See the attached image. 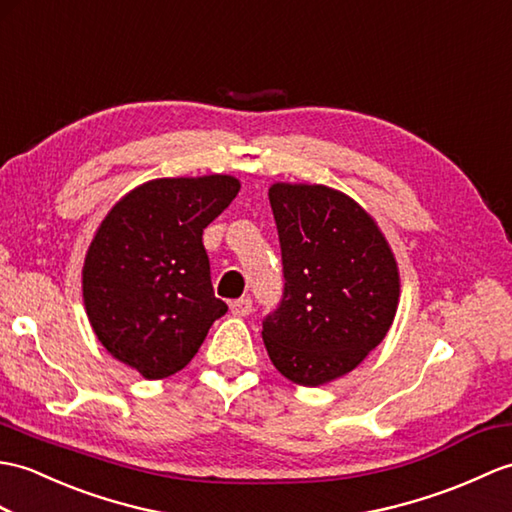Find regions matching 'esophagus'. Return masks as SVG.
<instances>
[{
    "label": "esophagus",
    "mask_w": 512,
    "mask_h": 512,
    "mask_svg": "<svg viewBox=\"0 0 512 512\" xmlns=\"http://www.w3.org/2000/svg\"><path fill=\"white\" fill-rule=\"evenodd\" d=\"M231 312L235 316H248L253 312V299L251 296H242V299L231 301Z\"/></svg>",
    "instance_id": "34e87169"
}]
</instances>
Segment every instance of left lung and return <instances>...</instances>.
<instances>
[{
  "mask_svg": "<svg viewBox=\"0 0 512 512\" xmlns=\"http://www.w3.org/2000/svg\"><path fill=\"white\" fill-rule=\"evenodd\" d=\"M283 296L264 318L277 371L301 386L347 375L382 342L399 303V270L375 220L325 185L275 183Z\"/></svg>",
  "mask_w": 512,
  "mask_h": 512,
  "instance_id": "1",
  "label": "left lung"
}]
</instances>
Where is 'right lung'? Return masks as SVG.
Masks as SVG:
<instances>
[{"label":"right lung","instance_id":"1","mask_svg":"<svg viewBox=\"0 0 512 512\" xmlns=\"http://www.w3.org/2000/svg\"><path fill=\"white\" fill-rule=\"evenodd\" d=\"M237 192L227 174L157 178L117 202L93 237L82 268L89 323L146 379L185 368L229 310L213 294L202 231Z\"/></svg>","mask_w":512,"mask_h":512}]
</instances>
